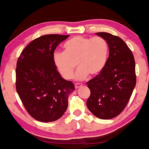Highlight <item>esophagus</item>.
<instances>
[{"mask_svg":"<svg viewBox=\"0 0 149 149\" xmlns=\"http://www.w3.org/2000/svg\"><path fill=\"white\" fill-rule=\"evenodd\" d=\"M82 86H83V84H79V83L76 84H75V88H79V87Z\"/></svg>","mask_w":149,"mask_h":149,"instance_id":"1","label":"esophagus"}]
</instances>
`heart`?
Here are the masks:
<instances>
[{
    "mask_svg": "<svg viewBox=\"0 0 149 149\" xmlns=\"http://www.w3.org/2000/svg\"><path fill=\"white\" fill-rule=\"evenodd\" d=\"M64 52H55L52 61L63 79L69 80L73 76L76 63L79 66L75 79H85L88 75L94 76L102 72L108 56V44L103 37L91 38L76 36L63 45Z\"/></svg>",
    "mask_w": 149,
    "mask_h": 149,
    "instance_id": "1",
    "label": "heart"
}]
</instances>
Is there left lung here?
<instances>
[{
  "label": "left lung",
  "instance_id": "8db88e82",
  "mask_svg": "<svg viewBox=\"0 0 149 149\" xmlns=\"http://www.w3.org/2000/svg\"><path fill=\"white\" fill-rule=\"evenodd\" d=\"M109 45V57L100 73L87 82L91 94L86 102L90 112L103 120L115 118L127 106L136 84L133 52L118 36L97 32Z\"/></svg>",
  "mask_w": 149,
  "mask_h": 149
}]
</instances>
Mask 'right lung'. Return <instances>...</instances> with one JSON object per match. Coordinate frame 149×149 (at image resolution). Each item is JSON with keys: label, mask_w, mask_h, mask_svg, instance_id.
<instances>
[{"label": "right lung", "mask_w": 149, "mask_h": 149, "mask_svg": "<svg viewBox=\"0 0 149 149\" xmlns=\"http://www.w3.org/2000/svg\"><path fill=\"white\" fill-rule=\"evenodd\" d=\"M69 35L46 34L31 41L16 63V88L27 112L48 123L61 118L68 107L74 84L63 79L52 61L57 46Z\"/></svg>", "instance_id": "obj_1"}]
</instances>
